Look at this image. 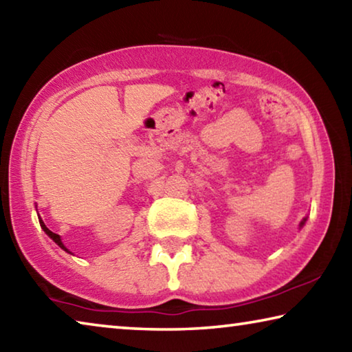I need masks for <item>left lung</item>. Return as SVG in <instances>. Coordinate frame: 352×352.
Here are the masks:
<instances>
[{"mask_svg":"<svg viewBox=\"0 0 352 352\" xmlns=\"http://www.w3.org/2000/svg\"><path fill=\"white\" fill-rule=\"evenodd\" d=\"M305 222H306V219H305V220H302V222H301V225H305Z\"/></svg>","mask_w":352,"mask_h":352,"instance_id":"left-lung-1","label":"left lung"}]
</instances>
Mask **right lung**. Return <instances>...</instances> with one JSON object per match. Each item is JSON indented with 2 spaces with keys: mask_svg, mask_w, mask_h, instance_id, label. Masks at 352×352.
<instances>
[{
  "mask_svg": "<svg viewBox=\"0 0 352 352\" xmlns=\"http://www.w3.org/2000/svg\"><path fill=\"white\" fill-rule=\"evenodd\" d=\"M40 225H41V228H43V230H45V233H46L47 236H50V237H51V239H52V241H54V242L57 243V245H58V247H60V248H63V250H65V252H68V250H67V248H65V245H63V243H62V241H60V236H58V234H56V233H52V231H51L50 228H46V225H45L43 222H41V220H40Z\"/></svg>",
  "mask_w": 352,
  "mask_h": 352,
  "instance_id": "add662e5",
  "label": "right lung"
}]
</instances>
